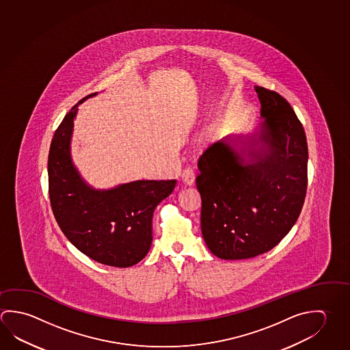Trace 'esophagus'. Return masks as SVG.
Wrapping results in <instances>:
<instances>
[{"label": "esophagus", "instance_id": "esophagus-1", "mask_svg": "<svg viewBox=\"0 0 350 350\" xmlns=\"http://www.w3.org/2000/svg\"><path fill=\"white\" fill-rule=\"evenodd\" d=\"M182 180H183V183L185 185H188V187H191L194 182H196V174H194V171L193 170H190V168H187V170H184L183 174H182Z\"/></svg>", "mask_w": 350, "mask_h": 350}]
</instances>
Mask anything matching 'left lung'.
Returning <instances> with one entry per match:
<instances>
[{"instance_id":"left-lung-1","label":"left lung","mask_w":350,"mask_h":350,"mask_svg":"<svg viewBox=\"0 0 350 350\" xmlns=\"http://www.w3.org/2000/svg\"><path fill=\"white\" fill-rule=\"evenodd\" d=\"M260 122L231 134L198 162L202 233L210 252L239 260L270 251L293 228L307 189L306 135L280 94L254 86Z\"/></svg>"}]
</instances>
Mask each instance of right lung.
<instances>
[{
	"label": "right lung",
	"mask_w": 350,
	"mask_h": 350,
	"mask_svg": "<svg viewBox=\"0 0 350 350\" xmlns=\"http://www.w3.org/2000/svg\"><path fill=\"white\" fill-rule=\"evenodd\" d=\"M64 118L50 145L48 174L53 213L66 239L100 264L117 268L135 265L152 243L156 206L172 194L177 180H134L99 189L87 183L71 154L79 105Z\"/></svg>",
	"instance_id": "obj_1"
}]
</instances>
